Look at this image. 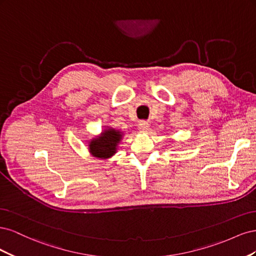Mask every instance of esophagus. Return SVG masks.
I'll use <instances>...</instances> for the list:
<instances>
[{
	"label": "esophagus",
	"instance_id": "34e87169",
	"mask_svg": "<svg viewBox=\"0 0 256 256\" xmlns=\"http://www.w3.org/2000/svg\"><path fill=\"white\" fill-rule=\"evenodd\" d=\"M138 130L147 131V130H148V128H150V124L147 122H145V120H141L140 122H138Z\"/></svg>",
	"mask_w": 256,
	"mask_h": 256
}]
</instances>
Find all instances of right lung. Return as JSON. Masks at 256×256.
<instances>
[{
	"mask_svg": "<svg viewBox=\"0 0 256 256\" xmlns=\"http://www.w3.org/2000/svg\"><path fill=\"white\" fill-rule=\"evenodd\" d=\"M122 138V132L115 129H106L102 136L90 142V150L97 158H109L115 154Z\"/></svg>",
	"mask_w": 256,
	"mask_h": 256,
	"instance_id": "right-lung-1",
	"label": "right lung"
}]
</instances>
